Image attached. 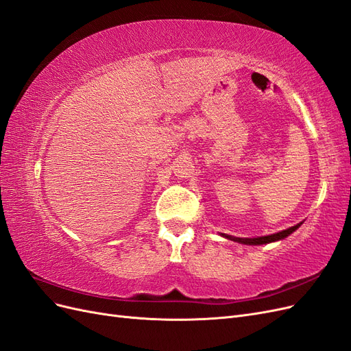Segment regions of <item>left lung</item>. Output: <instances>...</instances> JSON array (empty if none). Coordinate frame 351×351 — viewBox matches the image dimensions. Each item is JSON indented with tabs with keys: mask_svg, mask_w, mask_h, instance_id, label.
<instances>
[{
	"mask_svg": "<svg viewBox=\"0 0 351 351\" xmlns=\"http://www.w3.org/2000/svg\"><path fill=\"white\" fill-rule=\"evenodd\" d=\"M302 226L297 224L294 227H290L287 230H282L280 232H275V234H271V236H263V237H254V239H241V237H234V236H228V234H221L222 237H226L231 241H237V243H241V244H253V246H258V244H267V243H272V241H278V240H282L285 237H289L293 231H295L297 228H299Z\"/></svg>",
	"mask_w": 351,
	"mask_h": 351,
	"instance_id": "obj_1",
	"label": "left lung"
}]
</instances>
